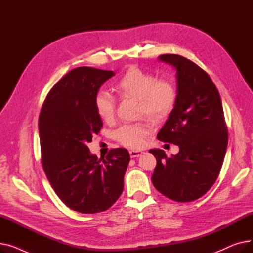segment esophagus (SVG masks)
<instances>
[{
    "mask_svg": "<svg viewBox=\"0 0 253 253\" xmlns=\"http://www.w3.org/2000/svg\"><path fill=\"white\" fill-rule=\"evenodd\" d=\"M129 153H130L131 158L139 157V156H141V155H142V152H141V151H137V150H131Z\"/></svg>",
    "mask_w": 253,
    "mask_h": 253,
    "instance_id": "obj_1",
    "label": "esophagus"
}]
</instances>
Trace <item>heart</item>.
<instances>
[{"instance_id": "obj_1", "label": "heart", "mask_w": 253, "mask_h": 253, "mask_svg": "<svg viewBox=\"0 0 253 253\" xmlns=\"http://www.w3.org/2000/svg\"><path fill=\"white\" fill-rule=\"evenodd\" d=\"M122 97L137 98L140 114L154 120H161L173 111L177 100V90L170 79L158 77L137 66H132L120 78L116 86ZM95 111L104 122H111L115 117L116 100L110 92L98 91L94 97ZM152 125L147 121L127 123L114 131V138L131 149H140L147 142Z\"/></svg>"}]
</instances>
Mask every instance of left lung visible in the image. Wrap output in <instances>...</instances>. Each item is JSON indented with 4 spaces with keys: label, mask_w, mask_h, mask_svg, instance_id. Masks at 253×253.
I'll list each match as a JSON object with an SVG mask.
<instances>
[{
    "label": "left lung",
    "mask_w": 253,
    "mask_h": 253,
    "mask_svg": "<svg viewBox=\"0 0 253 253\" xmlns=\"http://www.w3.org/2000/svg\"><path fill=\"white\" fill-rule=\"evenodd\" d=\"M159 59L176 69L177 100L157 138L178 145L167 157L151 150L157 160L154 187L171 200L191 202L205 195L218 177L228 145L218 90L208 74L190 59L163 54Z\"/></svg>",
    "instance_id": "obj_1"
}]
</instances>
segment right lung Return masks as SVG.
<instances>
[{
    "label": "right lung",
    "instance_id": "obj_1",
    "mask_svg": "<svg viewBox=\"0 0 253 253\" xmlns=\"http://www.w3.org/2000/svg\"><path fill=\"white\" fill-rule=\"evenodd\" d=\"M115 75L80 66L53 86L39 117L42 165L60 200L83 214L109 209L121 196L130 161L126 149H113L103 159L87 143L98 134L102 121L94 106L101 85Z\"/></svg>",
    "mask_w": 253,
    "mask_h": 253
}]
</instances>
